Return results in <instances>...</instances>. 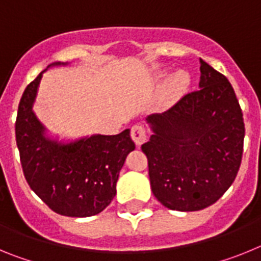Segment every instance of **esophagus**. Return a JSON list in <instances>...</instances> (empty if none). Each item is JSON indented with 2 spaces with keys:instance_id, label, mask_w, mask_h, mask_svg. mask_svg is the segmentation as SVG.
Masks as SVG:
<instances>
[{
  "instance_id": "1",
  "label": "esophagus",
  "mask_w": 261,
  "mask_h": 261,
  "mask_svg": "<svg viewBox=\"0 0 261 261\" xmlns=\"http://www.w3.org/2000/svg\"><path fill=\"white\" fill-rule=\"evenodd\" d=\"M130 137L135 141V144L140 147L142 145V142L146 140V130H145V128L142 125H135L132 128V130H130Z\"/></svg>"
}]
</instances>
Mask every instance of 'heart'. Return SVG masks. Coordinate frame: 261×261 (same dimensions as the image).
<instances>
[{"mask_svg": "<svg viewBox=\"0 0 261 261\" xmlns=\"http://www.w3.org/2000/svg\"><path fill=\"white\" fill-rule=\"evenodd\" d=\"M190 85V75L186 71H177L167 81L165 94L167 98H176L183 94Z\"/></svg>", "mask_w": 261, "mask_h": 261, "instance_id": "b5f03b06", "label": "heart"}]
</instances>
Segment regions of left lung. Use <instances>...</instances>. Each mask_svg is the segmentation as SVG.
Masks as SVG:
<instances>
[{
    "mask_svg": "<svg viewBox=\"0 0 261 261\" xmlns=\"http://www.w3.org/2000/svg\"><path fill=\"white\" fill-rule=\"evenodd\" d=\"M199 87L162 114L146 117L141 146L154 196L166 208H208L229 190L242 162L244 123L227 78L200 59Z\"/></svg>",
    "mask_w": 261,
    "mask_h": 261,
    "instance_id": "8db88e82",
    "label": "left lung"
}]
</instances>
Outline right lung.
<instances>
[{
    "mask_svg": "<svg viewBox=\"0 0 261 261\" xmlns=\"http://www.w3.org/2000/svg\"><path fill=\"white\" fill-rule=\"evenodd\" d=\"M43 73L26 87L18 107L15 137L23 174L30 188L53 212L68 217L95 216L116 195L119 172L136 145L129 129L70 142L45 136V126L32 111Z\"/></svg>",
    "mask_w": 261,
    "mask_h": 261,
    "instance_id": "obj_1",
    "label": "right lung"
}]
</instances>
